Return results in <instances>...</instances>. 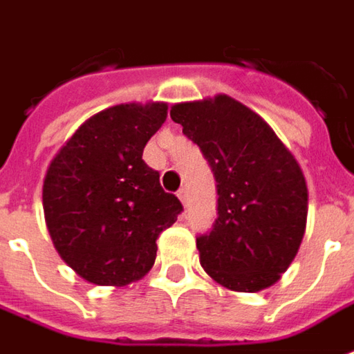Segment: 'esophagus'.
<instances>
[{"instance_id": "obj_1", "label": "esophagus", "mask_w": 354, "mask_h": 354, "mask_svg": "<svg viewBox=\"0 0 354 354\" xmlns=\"http://www.w3.org/2000/svg\"><path fill=\"white\" fill-rule=\"evenodd\" d=\"M178 199L182 201V205H184V207H187V192H185V187H182V189L178 192Z\"/></svg>"}]
</instances>
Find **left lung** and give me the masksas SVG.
<instances>
[{
  "instance_id": "8db88e82",
  "label": "left lung",
  "mask_w": 354,
  "mask_h": 354,
  "mask_svg": "<svg viewBox=\"0 0 354 354\" xmlns=\"http://www.w3.org/2000/svg\"><path fill=\"white\" fill-rule=\"evenodd\" d=\"M170 118L216 178L218 218L197 237L201 266L230 291L274 286L306 230L308 189L297 159L264 118L226 93L176 103Z\"/></svg>"
}]
</instances>
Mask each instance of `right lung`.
<instances>
[{
	"label": "right lung",
	"instance_id": "add662e5",
	"mask_svg": "<svg viewBox=\"0 0 354 354\" xmlns=\"http://www.w3.org/2000/svg\"><path fill=\"white\" fill-rule=\"evenodd\" d=\"M167 115L162 101L100 111L49 162L41 185L46 226L59 257L90 283L142 280L155 264L157 237L182 212L142 159Z\"/></svg>",
	"mask_w": 354,
	"mask_h": 354
}]
</instances>
